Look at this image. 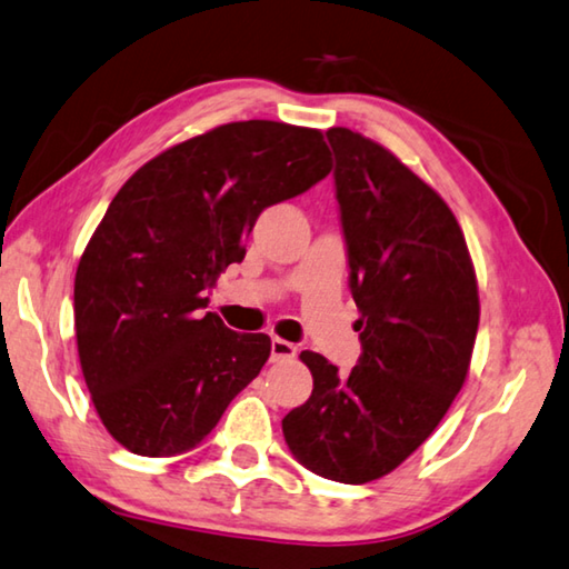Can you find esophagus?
<instances>
[{
	"label": "esophagus",
	"mask_w": 569,
	"mask_h": 569,
	"mask_svg": "<svg viewBox=\"0 0 569 569\" xmlns=\"http://www.w3.org/2000/svg\"><path fill=\"white\" fill-rule=\"evenodd\" d=\"M297 355V347L287 340H279V337H272V360H292Z\"/></svg>",
	"instance_id": "1"
}]
</instances>
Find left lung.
Returning a JSON list of instances; mask_svg holds the SVG:
<instances>
[{
    "label": "left lung",
    "mask_w": 569,
    "mask_h": 569,
    "mask_svg": "<svg viewBox=\"0 0 569 569\" xmlns=\"http://www.w3.org/2000/svg\"><path fill=\"white\" fill-rule=\"evenodd\" d=\"M335 187L362 355L352 372L300 360L312 395L282 420L307 470L345 485L390 475L462 390L480 325L470 252L452 209L390 149L332 127Z\"/></svg>",
    "instance_id": "obj_1"
}]
</instances>
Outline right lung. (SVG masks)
<instances>
[{
    "label": "right lung",
    "mask_w": 569,
    "mask_h": 569,
    "mask_svg": "<svg viewBox=\"0 0 569 569\" xmlns=\"http://www.w3.org/2000/svg\"><path fill=\"white\" fill-rule=\"evenodd\" d=\"M332 169L320 129L229 122L149 159L127 179L79 259V365L107 432L142 457H172L214 430L272 342L202 312L244 259L264 207Z\"/></svg>",
    "instance_id": "right-lung-1"
}]
</instances>
